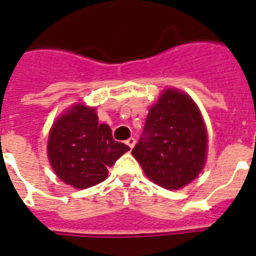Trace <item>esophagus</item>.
<instances>
[{
	"instance_id": "34e87169",
	"label": "esophagus",
	"mask_w": 256,
	"mask_h": 256,
	"mask_svg": "<svg viewBox=\"0 0 256 256\" xmlns=\"http://www.w3.org/2000/svg\"><path fill=\"white\" fill-rule=\"evenodd\" d=\"M126 144H128L130 148H132V147H134V144H135V139L134 138H128V140H126Z\"/></svg>"
}]
</instances>
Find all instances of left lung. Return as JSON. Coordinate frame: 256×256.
Wrapping results in <instances>:
<instances>
[{"label":"left lung","mask_w":256,"mask_h":256,"mask_svg":"<svg viewBox=\"0 0 256 256\" xmlns=\"http://www.w3.org/2000/svg\"><path fill=\"white\" fill-rule=\"evenodd\" d=\"M206 146V128L194 101L178 89H166L150 108L132 154L151 182L175 190L200 174Z\"/></svg>","instance_id":"left-lung-1"}]
</instances>
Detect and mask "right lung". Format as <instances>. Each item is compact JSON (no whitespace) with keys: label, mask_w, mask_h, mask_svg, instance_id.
Returning a JSON list of instances; mask_svg holds the SVG:
<instances>
[{"label":"right lung","mask_w":256,"mask_h":256,"mask_svg":"<svg viewBox=\"0 0 256 256\" xmlns=\"http://www.w3.org/2000/svg\"><path fill=\"white\" fill-rule=\"evenodd\" d=\"M116 142L112 128L98 124L96 108L76 104L54 122L47 143L51 167L58 178L74 188L97 186L108 178V168L128 151Z\"/></svg>","instance_id":"add662e5"}]
</instances>
